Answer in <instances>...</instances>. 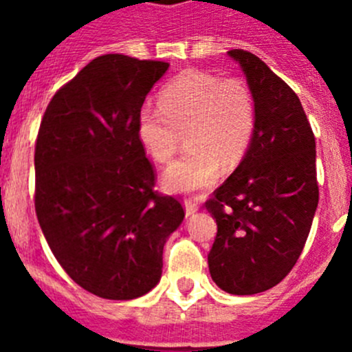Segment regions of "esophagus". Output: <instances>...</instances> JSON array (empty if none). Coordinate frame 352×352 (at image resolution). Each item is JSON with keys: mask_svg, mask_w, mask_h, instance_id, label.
<instances>
[{"mask_svg": "<svg viewBox=\"0 0 352 352\" xmlns=\"http://www.w3.org/2000/svg\"><path fill=\"white\" fill-rule=\"evenodd\" d=\"M184 208H186V214H187V216L194 214V212H197V209H199L196 202H192V201H186V204H184Z\"/></svg>", "mask_w": 352, "mask_h": 352, "instance_id": "esophagus-1", "label": "esophagus"}]
</instances>
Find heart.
Listing matches in <instances>:
<instances>
[{
  "mask_svg": "<svg viewBox=\"0 0 352 352\" xmlns=\"http://www.w3.org/2000/svg\"><path fill=\"white\" fill-rule=\"evenodd\" d=\"M186 133V151L162 175L163 189L194 194L235 168L255 133V104L243 81L202 71H186L163 87L158 107L138 113L136 136L155 162L165 163Z\"/></svg>",
  "mask_w": 352,
  "mask_h": 352,
  "instance_id": "b5f03b06",
  "label": "heart"
}]
</instances>
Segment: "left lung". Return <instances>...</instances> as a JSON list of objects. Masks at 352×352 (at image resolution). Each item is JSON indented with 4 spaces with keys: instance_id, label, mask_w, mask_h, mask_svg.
<instances>
[{
    "instance_id": "1",
    "label": "left lung",
    "mask_w": 352,
    "mask_h": 352,
    "mask_svg": "<svg viewBox=\"0 0 352 352\" xmlns=\"http://www.w3.org/2000/svg\"><path fill=\"white\" fill-rule=\"evenodd\" d=\"M228 56L254 97L255 133L235 172L206 202L218 225L208 264L223 291L255 294L281 283L301 255L318 206L317 153L298 95L252 52Z\"/></svg>"
}]
</instances>
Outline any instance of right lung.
I'll list each match as a JSON object with an SVG mask.
<instances>
[{
  "label": "right lung",
  "instance_id": "add662e5",
  "mask_svg": "<svg viewBox=\"0 0 352 352\" xmlns=\"http://www.w3.org/2000/svg\"><path fill=\"white\" fill-rule=\"evenodd\" d=\"M168 63L98 56L52 97L35 143V212L71 279L105 300L158 285L166 239L184 221L155 192L138 113Z\"/></svg>",
  "mask_w": 352,
  "mask_h": 352
}]
</instances>
